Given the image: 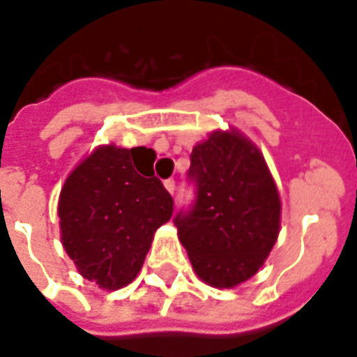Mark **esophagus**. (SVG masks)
Returning <instances> with one entry per match:
<instances>
[{"instance_id":"obj_1","label":"esophagus","mask_w":357,"mask_h":357,"mask_svg":"<svg viewBox=\"0 0 357 357\" xmlns=\"http://www.w3.org/2000/svg\"><path fill=\"white\" fill-rule=\"evenodd\" d=\"M165 188H167L170 194H174L176 192V181H174V179H167V181H165Z\"/></svg>"}]
</instances>
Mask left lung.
Instances as JSON below:
<instances>
[{
	"label": "left lung",
	"instance_id": "8db88e82",
	"mask_svg": "<svg viewBox=\"0 0 357 357\" xmlns=\"http://www.w3.org/2000/svg\"><path fill=\"white\" fill-rule=\"evenodd\" d=\"M196 199L174 218L199 279L234 288L268 259L280 229V198L260 150L236 130L213 132L190 153Z\"/></svg>",
	"mask_w": 357,
	"mask_h": 357
}]
</instances>
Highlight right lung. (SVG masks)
<instances>
[{
    "instance_id": "right-lung-1",
    "label": "right lung",
    "mask_w": 357,
    "mask_h": 357,
    "mask_svg": "<svg viewBox=\"0 0 357 357\" xmlns=\"http://www.w3.org/2000/svg\"><path fill=\"white\" fill-rule=\"evenodd\" d=\"M139 152L98 146L69 174L58 199L63 249L98 288L132 282L153 233L172 216V196L153 172L137 169Z\"/></svg>"
}]
</instances>
